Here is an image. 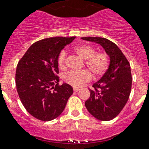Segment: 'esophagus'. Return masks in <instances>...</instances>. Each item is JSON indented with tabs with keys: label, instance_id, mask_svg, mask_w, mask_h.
<instances>
[{
	"label": "esophagus",
	"instance_id": "esophagus-1",
	"mask_svg": "<svg viewBox=\"0 0 149 149\" xmlns=\"http://www.w3.org/2000/svg\"><path fill=\"white\" fill-rule=\"evenodd\" d=\"M73 90H74V91L77 92V91H79L80 88H74Z\"/></svg>",
	"mask_w": 149,
	"mask_h": 149
}]
</instances>
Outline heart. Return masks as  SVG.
<instances>
[{"label":"heart","mask_w":149,"mask_h":149,"mask_svg":"<svg viewBox=\"0 0 149 149\" xmlns=\"http://www.w3.org/2000/svg\"><path fill=\"white\" fill-rule=\"evenodd\" d=\"M75 53L83 59H85V65L88 69L95 77L104 74L110 65V58L106 52H96L95 48L91 45H81L74 48ZM67 53L61 51L58 57V65L60 69L66 68ZM64 81L73 87H79L85 82L91 79V74L88 70L81 71H70L63 76Z\"/></svg>","instance_id":"obj_1"}]
</instances>
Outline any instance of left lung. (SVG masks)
<instances>
[{
  "instance_id": "8db88e82",
  "label": "left lung",
  "mask_w": 149,
  "mask_h": 149,
  "mask_svg": "<svg viewBox=\"0 0 149 149\" xmlns=\"http://www.w3.org/2000/svg\"><path fill=\"white\" fill-rule=\"evenodd\" d=\"M82 39L100 44L110 57L107 71L90 89L91 95L85 107L96 119L109 121L123 109L132 88L130 65L120 48L113 42L101 37H82Z\"/></svg>"
}]
</instances>
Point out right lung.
<instances>
[{"label":"right lung","instance_id":"right-lung-1","mask_svg":"<svg viewBox=\"0 0 149 149\" xmlns=\"http://www.w3.org/2000/svg\"><path fill=\"white\" fill-rule=\"evenodd\" d=\"M75 39L52 37L33 43L18 62L16 86L22 104L29 114L42 121L60 116L73 94L71 85H58V57Z\"/></svg>","mask_w":149,"mask_h":149}]
</instances>
